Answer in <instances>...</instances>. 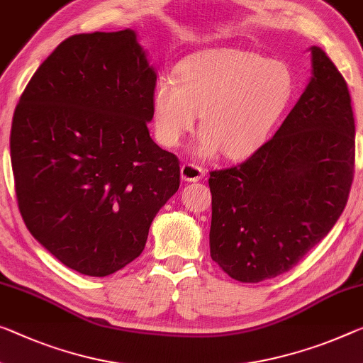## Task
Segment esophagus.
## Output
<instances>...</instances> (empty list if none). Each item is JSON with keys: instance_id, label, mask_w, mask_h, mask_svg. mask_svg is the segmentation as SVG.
Instances as JSON below:
<instances>
[{"instance_id": "1", "label": "esophagus", "mask_w": 363, "mask_h": 363, "mask_svg": "<svg viewBox=\"0 0 363 363\" xmlns=\"http://www.w3.org/2000/svg\"><path fill=\"white\" fill-rule=\"evenodd\" d=\"M182 180L185 182H199L204 175V169L196 164H183L180 169Z\"/></svg>"}]
</instances>
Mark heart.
I'll list each match as a JSON object with an SVG mask.
<instances>
[{"label":"heart","instance_id":"b5f03b06","mask_svg":"<svg viewBox=\"0 0 363 363\" xmlns=\"http://www.w3.org/2000/svg\"><path fill=\"white\" fill-rule=\"evenodd\" d=\"M295 91L286 61L238 48L201 50L178 63L177 79L159 77L150 102L154 135L164 147H178L199 113L194 152L248 157L269 138Z\"/></svg>","mask_w":363,"mask_h":363}]
</instances>
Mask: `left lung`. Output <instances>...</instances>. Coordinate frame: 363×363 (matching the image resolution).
I'll return each mask as SVG.
<instances>
[{
  "label": "left lung",
  "mask_w": 363,
  "mask_h": 363,
  "mask_svg": "<svg viewBox=\"0 0 363 363\" xmlns=\"http://www.w3.org/2000/svg\"><path fill=\"white\" fill-rule=\"evenodd\" d=\"M311 79L269 141L211 172V258L240 282L284 274L321 242L347 204L355 162L349 89L320 47Z\"/></svg>",
  "instance_id": "left-lung-1"
}]
</instances>
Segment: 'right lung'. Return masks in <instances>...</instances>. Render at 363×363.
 Listing matches in <instances>:
<instances>
[{
  "mask_svg": "<svg viewBox=\"0 0 363 363\" xmlns=\"http://www.w3.org/2000/svg\"><path fill=\"white\" fill-rule=\"evenodd\" d=\"M155 82L135 30L77 33L38 66L14 110L22 219L81 274L104 277L136 259L180 186L177 155L149 136Z\"/></svg>",
  "mask_w": 363,
  "mask_h": 363,
  "instance_id": "add662e5",
  "label": "right lung"
}]
</instances>
